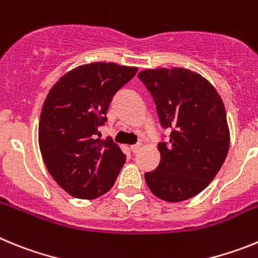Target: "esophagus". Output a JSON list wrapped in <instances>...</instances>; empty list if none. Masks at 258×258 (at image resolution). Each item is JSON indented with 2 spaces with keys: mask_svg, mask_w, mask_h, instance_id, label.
<instances>
[{
  "mask_svg": "<svg viewBox=\"0 0 258 258\" xmlns=\"http://www.w3.org/2000/svg\"><path fill=\"white\" fill-rule=\"evenodd\" d=\"M140 149H141V145H140V143H137V145L131 146V151L133 152V154H136V152L140 151Z\"/></svg>",
  "mask_w": 258,
  "mask_h": 258,
  "instance_id": "obj_1",
  "label": "esophagus"
}]
</instances>
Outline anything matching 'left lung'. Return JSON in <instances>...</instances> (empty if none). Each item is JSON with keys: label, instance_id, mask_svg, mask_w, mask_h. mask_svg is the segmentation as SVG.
I'll list each match as a JSON object with an SVG mask.
<instances>
[{"label": "left lung", "instance_id": "obj_1", "mask_svg": "<svg viewBox=\"0 0 258 258\" xmlns=\"http://www.w3.org/2000/svg\"><path fill=\"white\" fill-rule=\"evenodd\" d=\"M138 79L154 98L160 125L170 131L157 145L160 164L145 173L146 183L165 202L194 198L216 177L229 151L222 99L208 80L184 68L145 70Z\"/></svg>", "mask_w": 258, "mask_h": 258}]
</instances>
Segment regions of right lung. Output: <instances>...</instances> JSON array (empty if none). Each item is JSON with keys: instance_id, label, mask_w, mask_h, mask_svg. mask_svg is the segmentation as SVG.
I'll return each mask as SVG.
<instances>
[{"instance_id": "right-lung-1", "label": "right lung", "mask_w": 258, "mask_h": 258, "mask_svg": "<svg viewBox=\"0 0 258 258\" xmlns=\"http://www.w3.org/2000/svg\"><path fill=\"white\" fill-rule=\"evenodd\" d=\"M138 68L115 63L84 64L59 79L47 94L38 143L51 177L66 192L95 199L112 187L126 156L111 137L101 140L113 95Z\"/></svg>"}]
</instances>
